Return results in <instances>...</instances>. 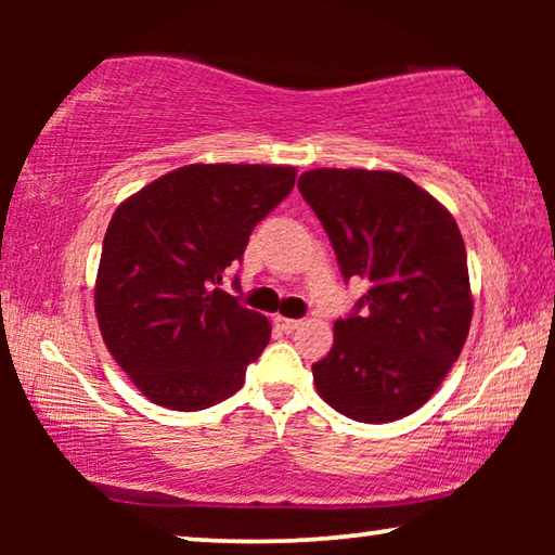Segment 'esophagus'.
Masks as SVG:
<instances>
[{"mask_svg":"<svg viewBox=\"0 0 555 555\" xmlns=\"http://www.w3.org/2000/svg\"><path fill=\"white\" fill-rule=\"evenodd\" d=\"M275 325H278V328H283L285 333H291V331L298 328L300 321H298V318H285V315H275Z\"/></svg>","mask_w":555,"mask_h":555,"instance_id":"esophagus-1","label":"esophagus"}]
</instances>
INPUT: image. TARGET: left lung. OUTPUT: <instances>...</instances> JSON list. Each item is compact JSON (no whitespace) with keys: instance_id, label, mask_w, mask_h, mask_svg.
<instances>
[{"instance_id":"obj_1","label":"left lung","mask_w":555,"mask_h":555,"mask_svg":"<svg viewBox=\"0 0 555 555\" xmlns=\"http://www.w3.org/2000/svg\"><path fill=\"white\" fill-rule=\"evenodd\" d=\"M336 249L340 275L369 293L333 325L313 363L325 404L384 424L427 404L460 359L469 321L467 253L454 217L397 171L313 169L298 179Z\"/></svg>"}]
</instances>
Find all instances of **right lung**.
Segmentation results:
<instances>
[{
  "label": "right lung",
  "instance_id": "obj_1",
  "mask_svg": "<svg viewBox=\"0 0 555 555\" xmlns=\"http://www.w3.org/2000/svg\"><path fill=\"white\" fill-rule=\"evenodd\" d=\"M293 184V166L189 164L113 211L95 315L111 356L154 404L199 412L242 389L270 323L217 285Z\"/></svg>",
  "mask_w": 555,
  "mask_h": 555
}]
</instances>
